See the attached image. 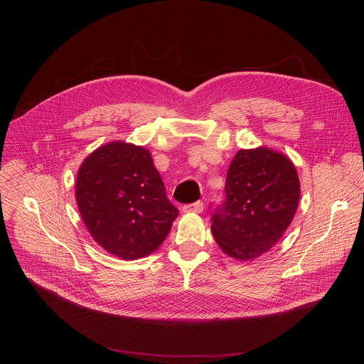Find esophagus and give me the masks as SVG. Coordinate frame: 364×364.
I'll return each instance as SVG.
<instances>
[{
	"label": "esophagus",
	"instance_id": "1",
	"mask_svg": "<svg viewBox=\"0 0 364 364\" xmlns=\"http://www.w3.org/2000/svg\"><path fill=\"white\" fill-rule=\"evenodd\" d=\"M203 209H204L203 201H196V203H191V204H186L183 207V212L184 213H201Z\"/></svg>",
	"mask_w": 364,
	"mask_h": 364
}]
</instances>
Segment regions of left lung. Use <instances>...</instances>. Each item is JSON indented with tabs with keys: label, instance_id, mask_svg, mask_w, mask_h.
Here are the masks:
<instances>
[{
	"label": "left lung",
	"instance_id": "left-lung-1",
	"mask_svg": "<svg viewBox=\"0 0 364 364\" xmlns=\"http://www.w3.org/2000/svg\"><path fill=\"white\" fill-rule=\"evenodd\" d=\"M225 191L212 212V233L226 255L240 261L261 256L282 237L301 194L292 161L267 146L237 151Z\"/></svg>",
	"mask_w": 364,
	"mask_h": 364
}]
</instances>
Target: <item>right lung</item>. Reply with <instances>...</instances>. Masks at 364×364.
<instances>
[{
	"label": "right lung",
	"instance_id": "obj_1",
	"mask_svg": "<svg viewBox=\"0 0 364 364\" xmlns=\"http://www.w3.org/2000/svg\"><path fill=\"white\" fill-rule=\"evenodd\" d=\"M76 203L96 243L125 261L157 250L178 216L149 151L122 141L87 155L76 178Z\"/></svg>",
	"mask_w": 364,
	"mask_h": 364
}]
</instances>
